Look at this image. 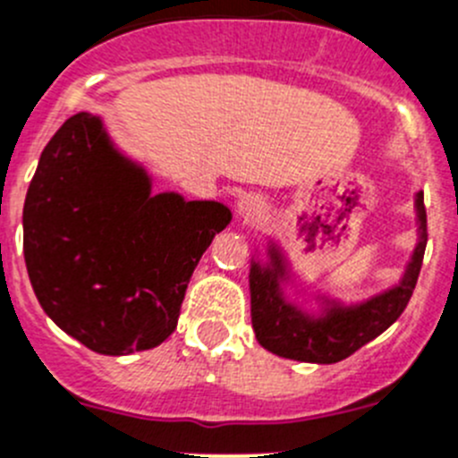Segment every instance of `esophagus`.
I'll use <instances>...</instances> for the list:
<instances>
[{
  "instance_id": "1",
  "label": "esophagus",
  "mask_w": 458,
  "mask_h": 458,
  "mask_svg": "<svg viewBox=\"0 0 458 458\" xmlns=\"http://www.w3.org/2000/svg\"><path fill=\"white\" fill-rule=\"evenodd\" d=\"M239 216H243L246 221H259L264 216V200L259 196H243L237 203Z\"/></svg>"
}]
</instances>
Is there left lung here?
<instances>
[{"mask_svg": "<svg viewBox=\"0 0 458 458\" xmlns=\"http://www.w3.org/2000/svg\"><path fill=\"white\" fill-rule=\"evenodd\" d=\"M416 208L418 221H420V242L413 250L403 282L391 292L366 301L364 305H332L323 318H310L282 296L277 277L284 276V267L276 249H271V268L253 264L250 267V318H253V330L259 345L284 359H296L307 364H336L388 330L411 301L418 276H420L422 258H425L427 212L422 191L416 199Z\"/></svg>", "mask_w": 458, "mask_h": 458, "instance_id": "obj_1", "label": "left lung"}]
</instances>
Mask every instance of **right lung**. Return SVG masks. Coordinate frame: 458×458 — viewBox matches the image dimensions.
I'll return each mask as SVG.
<instances>
[{
  "label": "right lung",
  "instance_id": "right-lung-1",
  "mask_svg": "<svg viewBox=\"0 0 458 458\" xmlns=\"http://www.w3.org/2000/svg\"><path fill=\"white\" fill-rule=\"evenodd\" d=\"M22 219L42 310L85 348L117 357L176 330L187 282L233 215L215 200L153 196L101 119L79 113L42 151Z\"/></svg>",
  "mask_w": 458,
  "mask_h": 458
}]
</instances>
